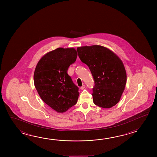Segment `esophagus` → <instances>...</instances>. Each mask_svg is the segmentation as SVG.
Returning <instances> with one entry per match:
<instances>
[{
  "label": "esophagus",
  "mask_w": 157,
  "mask_h": 157,
  "mask_svg": "<svg viewBox=\"0 0 157 157\" xmlns=\"http://www.w3.org/2000/svg\"><path fill=\"white\" fill-rule=\"evenodd\" d=\"M85 88V85H83L81 87V88H80V89H81V90H83Z\"/></svg>",
  "instance_id": "1"
}]
</instances>
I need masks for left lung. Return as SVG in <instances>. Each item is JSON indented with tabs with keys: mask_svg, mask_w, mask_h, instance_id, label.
I'll list each match as a JSON object with an SVG mask.
<instances>
[{
	"mask_svg": "<svg viewBox=\"0 0 157 157\" xmlns=\"http://www.w3.org/2000/svg\"><path fill=\"white\" fill-rule=\"evenodd\" d=\"M77 51L93 77L94 103L103 108L113 107L120 100L127 80L122 61L112 50L101 45L78 47Z\"/></svg>",
	"mask_w": 157,
	"mask_h": 157,
	"instance_id": "left-lung-1",
	"label": "left lung"
}]
</instances>
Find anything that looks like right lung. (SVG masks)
<instances>
[{"instance_id":"add662e5","label":"right lung","mask_w":157,"mask_h":157,"mask_svg":"<svg viewBox=\"0 0 157 157\" xmlns=\"http://www.w3.org/2000/svg\"><path fill=\"white\" fill-rule=\"evenodd\" d=\"M77 56L74 48H58L45 54L35 68L33 81L37 91L41 99L58 113L66 112L77 103L78 87L67 74Z\"/></svg>"}]
</instances>
